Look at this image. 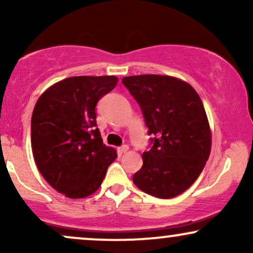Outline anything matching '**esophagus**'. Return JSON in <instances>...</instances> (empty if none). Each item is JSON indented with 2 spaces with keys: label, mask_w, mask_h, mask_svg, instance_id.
Segmentation results:
<instances>
[{
  "label": "esophagus",
  "mask_w": 253,
  "mask_h": 253,
  "mask_svg": "<svg viewBox=\"0 0 253 253\" xmlns=\"http://www.w3.org/2000/svg\"><path fill=\"white\" fill-rule=\"evenodd\" d=\"M128 151V145H123L121 147H119V152L120 153H126Z\"/></svg>",
  "instance_id": "34e87169"
}]
</instances>
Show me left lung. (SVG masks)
Here are the masks:
<instances>
[{"label": "left lung", "instance_id": "obj_1", "mask_svg": "<svg viewBox=\"0 0 253 253\" xmlns=\"http://www.w3.org/2000/svg\"><path fill=\"white\" fill-rule=\"evenodd\" d=\"M123 84L153 136L133 183L159 199L179 195L196 181L211 153V128L201 98L193 86L171 76L124 77Z\"/></svg>", "mask_w": 253, "mask_h": 253}]
</instances>
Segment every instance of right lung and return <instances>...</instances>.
Instances as JSON below:
<instances>
[{"label":"right lung","instance_id":"add662e5","mask_svg":"<svg viewBox=\"0 0 253 253\" xmlns=\"http://www.w3.org/2000/svg\"><path fill=\"white\" fill-rule=\"evenodd\" d=\"M115 76L69 77L39 97L32 114L36 164L52 188L81 199L100 188L117 151L103 144L96 104L117 86Z\"/></svg>","mask_w":253,"mask_h":253}]
</instances>
